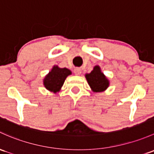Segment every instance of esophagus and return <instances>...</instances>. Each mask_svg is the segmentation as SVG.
<instances>
[{
    "label": "esophagus",
    "mask_w": 154,
    "mask_h": 154,
    "mask_svg": "<svg viewBox=\"0 0 154 154\" xmlns=\"http://www.w3.org/2000/svg\"><path fill=\"white\" fill-rule=\"evenodd\" d=\"M74 72L76 75H80V74H81V69L80 68H75L74 70Z\"/></svg>",
    "instance_id": "34e87169"
}]
</instances>
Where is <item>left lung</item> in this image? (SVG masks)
<instances>
[{"label":"left lung","instance_id":"8db88e82","mask_svg":"<svg viewBox=\"0 0 154 154\" xmlns=\"http://www.w3.org/2000/svg\"><path fill=\"white\" fill-rule=\"evenodd\" d=\"M85 77L91 89L94 93L104 91L109 87V80L102 72L99 66H95L91 72L85 74Z\"/></svg>","mask_w":154,"mask_h":154}]
</instances>
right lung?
<instances>
[{
  "mask_svg": "<svg viewBox=\"0 0 154 154\" xmlns=\"http://www.w3.org/2000/svg\"><path fill=\"white\" fill-rule=\"evenodd\" d=\"M72 74V71L66 68H60L54 66L43 80V85L49 91L56 94L63 85L66 77Z\"/></svg>",
  "mask_w": 154,
  "mask_h": 154,
  "instance_id": "add662e5",
  "label": "right lung"
}]
</instances>
